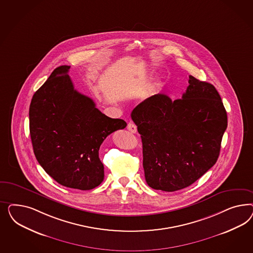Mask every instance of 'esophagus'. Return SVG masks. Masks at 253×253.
Here are the masks:
<instances>
[{
    "mask_svg": "<svg viewBox=\"0 0 253 253\" xmlns=\"http://www.w3.org/2000/svg\"><path fill=\"white\" fill-rule=\"evenodd\" d=\"M127 129L130 130V132L135 133L137 131V126L133 123H129L127 125Z\"/></svg>",
    "mask_w": 253,
    "mask_h": 253,
    "instance_id": "1",
    "label": "esophagus"
}]
</instances>
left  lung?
Instances as JSON below:
<instances>
[{
    "label": "left lung",
    "instance_id": "8db88e82",
    "mask_svg": "<svg viewBox=\"0 0 253 253\" xmlns=\"http://www.w3.org/2000/svg\"><path fill=\"white\" fill-rule=\"evenodd\" d=\"M181 99L158 93L131 114L143 143L147 184L173 192L195 183L218 160L227 114L214 86L189 76Z\"/></svg>",
    "mask_w": 253,
    "mask_h": 253
}]
</instances>
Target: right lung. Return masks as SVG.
Masks as SVG:
<instances>
[{
	"mask_svg": "<svg viewBox=\"0 0 253 253\" xmlns=\"http://www.w3.org/2000/svg\"><path fill=\"white\" fill-rule=\"evenodd\" d=\"M69 69L56 68L33 94L30 133L34 155L50 176L69 188L90 190L104 180L100 146L127 123L103 114L76 91Z\"/></svg>",
	"mask_w": 253,
	"mask_h": 253,
	"instance_id": "add662e5",
	"label": "right lung"
}]
</instances>
